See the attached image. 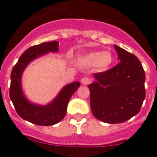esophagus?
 Masks as SVG:
<instances>
[{
	"label": "esophagus",
	"mask_w": 157,
	"mask_h": 157,
	"mask_svg": "<svg viewBox=\"0 0 157 157\" xmlns=\"http://www.w3.org/2000/svg\"><path fill=\"white\" fill-rule=\"evenodd\" d=\"M81 82H82V85H87V84L90 82V79H89L88 78L84 77V78H82Z\"/></svg>",
	"instance_id": "1"
}]
</instances>
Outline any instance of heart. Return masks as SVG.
<instances>
[{
  "label": "heart",
  "mask_w": 157,
  "mask_h": 157,
  "mask_svg": "<svg viewBox=\"0 0 157 157\" xmlns=\"http://www.w3.org/2000/svg\"><path fill=\"white\" fill-rule=\"evenodd\" d=\"M76 61L85 67H94L100 71H105L112 67L114 57L110 51H91L77 57Z\"/></svg>",
  "instance_id": "heart-1"
}]
</instances>
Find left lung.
<instances>
[{
  "label": "left lung",
  "mask_w": 157,
  "mask_h": 157,
  "mask_svg": "<svg viewBox=\"0 0 157 157\" xmlns=\"http://www.w3.org/2000/svg\"><path fill=\"white\" fill-rule=\"evenodd\" d=\"M120 62L104 72L95 73L88 86L90 107L98 120L107 123L127 121L140 112L145 98V74L138 57L114 45Z\"/></svg>",
  "instance_id": "8db88e82"
}]
</instances>
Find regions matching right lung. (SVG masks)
Instances as JSON below:
<instances>
[{"label": "right lung", "instance_id": "obj_1", "mask_svg": "<svg viewBox=\"0 0 157 157\" xmlns=\"http://www.w3.org/2000/svg\"><path fill=\"white\" fill-rule=\"evenodd\" d=\"M58 46L59 41H52L30 47L22 54L11 73L9 96L16 112L22 119L36 125L52 126L61 121L67 113V107L71 96L80 86L78 82L65 86L56 98L46 105L31 103L25 98L21 86L24 69L36 58L49 52H58Z\"/></svg>", "mask_w": 157, "mask_h": 157}]
</instances>
